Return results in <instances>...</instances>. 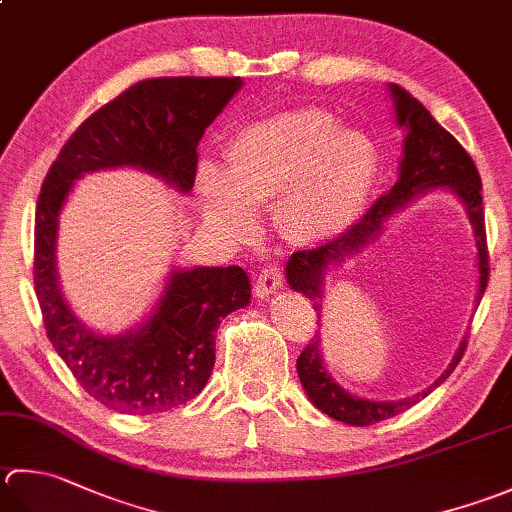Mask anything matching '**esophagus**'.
Here are the masks:
<instances>
[{"label": "esophagus", "instance_id": "obj_1", "mask_svg": "<svg viewBox=\"0 0 512 512\" xmlns=\"http://www.w3.org/2000/svg\"><path fill=\"white\" fill-rule=\"evenodd\" d=\"M282 288H284V277H282V273H279V268L268 266L257 275L255 295L259 299H268L270 295H275L277 290H282Z\"/></svg>", "mask_w": 512, "mask_h": 512}]
</instances>
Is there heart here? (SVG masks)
Returning a JSON list of instances; mask_svg holds the SVG:
<instances>
[{"label": "heart", "mask_w": 512, "mask_h": 512, "mask_svg": "<svg viewBox=\"0 0 512 512\" xmlns=\"http://www.w3.org/2000/svg\"><path fill=\"white\" fill-rule=\"evenodd\" d=\"M377 177L370 139L342 128L322 108H295L239 130L226 146V170L197 168L206 222L230 242L255 230V208L273 204L277 233L293 246L335 242L353 226Z\"/></svg>", "instance_id": "b5f03b06"}]
</instances>
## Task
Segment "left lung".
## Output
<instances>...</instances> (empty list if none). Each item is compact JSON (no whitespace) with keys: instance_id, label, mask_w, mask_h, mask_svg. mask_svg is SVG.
Here are the masks:
<instances>
[{"instance_id":"left-lung-1","label":"left lung","mask_w":512,"mask_h":512,"mask_svg":"<svg viewBox=\"0 0 512 512\" xmlns=\"http://www.w3.org/2000/svg\"><path fill=\"white\" fill-rule=\"evenodd\" d=\"M388 95L393 99L395 124L406 133L395 186L382 199H377L373 208L362 217V222L355 224L348 233L315 250H299L286 262L288 286L297 290V293H304L310 302H315L317 315L322 313L324 282L330 270L342 266L346 259L355 257L357 253H362L368 244H373L384 233L390 219L408 208L410 202H415V199L426 193H435V190L455 195L466 210L468 222L473 226L477 248L475 302L479 304V299L484 297L488 284V255L484 208L482 195H479L482 179H479L473 159L468 157L462 144L446 128L439 126L437 119L413 95L406 93L404 88L388 84ZM464 350L466 339H462V344H459L453 362L422 393L404 399H388V402L357 397L348 393L344 386H339L324 364L322 337L319 335L310 339V344L297 357V375L310 402L322 410L324 415L350 426H370L404 413L410 406L422 402L439 384L446 382L448 375L459 364V359H462Z\"/></svg>"}]
</instances>
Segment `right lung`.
I'll list each match as a JSON object with an SVG mask.
<instances>
[{"instance_id": "1", "label": "right lung", "mask_w": 512, "mask_h": 512, "mask_svg": "<svg viewBox=\"0 0 512 512\" xmlns=\"http://www.w3.org/2000/svg\"><path fill=\"white\" fill-rule=\"evenodd\" d=\"M244 86L239 77H157L130 86L79 126L50 166L35 213V293L50 344L90 397L126 415H153L202 393L222 319L250 304L239 266H173L150 313L106 335L79 319L59 286V215L84 175L137 168L188 195L197 144Z\"/></svg>"}]
</instances>
